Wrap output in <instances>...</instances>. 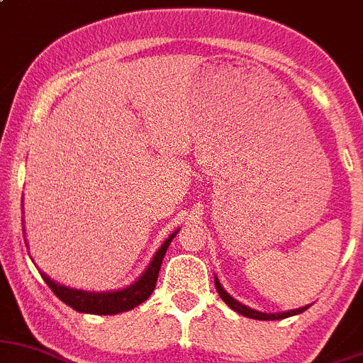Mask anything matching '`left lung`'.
Segmentation results:
<instances>
[{"label": "left lung", "instance_id": "8db88e82", "mask_svg": "<svg viewBox=\"0 0 363 363\" xmlns=\"http://www.w3.org/2000/svg\"><path fill=\"white\" fill-rule=\"evenodd\" d=\"M214 286H216V291H218V294H220V298L223 299V301L227 303V305L232 308L233 311H237V313L244 315V317H247V318H255V320H280V318H287V317H292V315L303 313V311L308 308V305H306L301 308H296V310L279 311V313H267V311H258V310H255V308H249V306L242 305L240 301H237V299H233L232 296H230L228 292L223 289V286H221L216 275H214Z\"/></svg>", "mask_w": 363, "mask_h": 363}]
</instances>
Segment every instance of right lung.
Wrapping results in <instances>:
<instances>
[{"label":"right lung","instance_id":"1","mask_svg":"<svg viewBox=\"0 0 363 363\" xmlns=\"http://www.w3.org/2000/svg\"><path fill=\"white\" fill-rule=\"evenodd\" d=\"M24 201V199H22ZM180 230V228H178ZM178 230H174L169 237L164 240V244L157 249V252L154 255V258L150 259L149 267L145 268L142 275L135 280L130 286L123 287L118 291H83L76 289V287L64 286V284L55 282V280L50 279L45 272L40 270L46 284L50 286V289L57 294V298L60 301H64L65 305L74 308L76 311L81 313H93V315H116L123 313V311L133 310L135 306L142 305L145 299H149V296L154 292L155 284H157L159 270H161L162 259L169 247L171 240L177 237ZM27 245V240H26Z\"/></svg>","mask_w":363,"mask_h":363}]
</instances>
